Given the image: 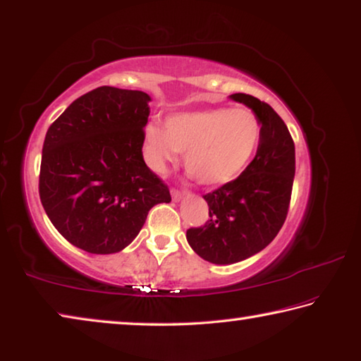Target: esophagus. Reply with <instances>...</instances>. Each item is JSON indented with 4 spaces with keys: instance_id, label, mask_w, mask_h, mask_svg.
<instances>
[{
    "instance_id": "obj_1",
    "label": "esophagus",
    "mask_w": 361,
    "mask_h": 361,
    "mask_svg": "<svg viewBox=\"0 0 361 361\" xmlns=\"http://www.w3.org/2000/svg\"><path fill=\"white\" fill-rule=\"evenodd\" d=\"M171 197H173L174 202H179L184 197V192L182 190H177V188H171Z\"/></svg>"
}]
</instances>
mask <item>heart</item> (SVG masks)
<instances>
[{
	"label": "heart",
	"mask_w": 361,
	"mask_h": 361,
	"mask_svg": "<svg viewBox=\"0 0 361 361\" xmlns=\"http://www.w3.org/2000/svg\"><path fill=\"white\" fill-rule=\"evenodd\" d=\"M262 137V123L252 110L216 107L173 114L145 128L150 166L163 173L185 152L184 164L203 185H224L250 164Z\"/></svg>",
	"instance_id": "b5f03b06"
}]
</instances>
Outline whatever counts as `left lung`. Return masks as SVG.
I'll use <instances>...</instances> for the list:
<instances>
[{"mask_svg": "<svg viewBox=\"0 0 361 361\" xmlns=\"http://www.w3.org/2000/svg\"><path fill=\"white\" fill-rule=\"evenodd\" d=\"M245 104L262 123L256 157L235 180L206 193L209 219L203 227L188 228L192 250L212 264H235L262 251L285 224L296 155L285 121L269 104L236 92L230 96Z\"/></svg>", "mask_w": 361, "mask_h": 361, "instance_id": "1", "label": "left lung"}]
</instances>
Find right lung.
Here are the masks:
<instances>
[{
  "instance_id": "add662e5",
  "label": "right lung",
  "mask_w": 361,
  "mask_h": 361,
  "mask_svg": "<svg viewBox=\"0 0 361 361\" xmlns=\"http://www.w3.org/2000/svg\"><path fill=\"white\" fill-rule=\"evenodd\" d=\"M150 96L100 86L72 102L47 129L39 198L73 246L114 254L131 243L169 188L142 157Z\"/></svg>"
}]
</instances>
